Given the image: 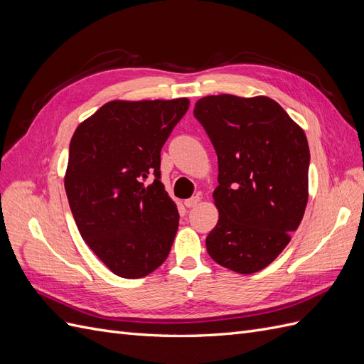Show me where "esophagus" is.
Segmentation results:
<instances>
[{
  "mask_svg": "<svg viewBox=\"0 0 364 364\" xmlns=\"http://www.w3.org/2000/svg\"><path fill=\"white\" fill-rule=\"evenodd\" d=\"M200 203V196H193L190 199L185 200V206L186 208H194Z\"/></svg>",
  "mask_w": 364,
  "mask_h": 364,
  "instance_id": "obj_1",
  "label": "esophagus"
}]
</instances>
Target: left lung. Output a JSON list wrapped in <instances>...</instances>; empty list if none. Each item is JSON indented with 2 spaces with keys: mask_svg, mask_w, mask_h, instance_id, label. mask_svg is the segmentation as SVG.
<instances>
[{
  "mask_svg": "<svg viewBox=\"0 0 364 364\" xmlns=\"http://www.w3.org/2000/svg\"><path fill=\"white\" fill-rule=\"evenodd\" d=\"M218 159V222L206 237L217 264L241 274L267 267L301 225L310 149L304 130L269 97L208 95L194 106Z\"/></svg>",
  "mask_w": 364,
  "mask_h": 364,
  "instance_id": "left-lung-1",
  "label": "left lung"
}]
</instances>
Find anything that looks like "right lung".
Returning <instances> with one entry per match:
<instances>
[{
    "label": "right lung",
    "instance_id": "add662e5",
    "mask_svg": "<svg viewBox=\"0 0 364 364\" xmlns=\"http://www.w3.org/2000/svg\"><path fill=\"white\" fill-rule=\"evenodd\" d=\"M188 107V98L114 100L71 138L65 173L71 213L86 245L117 277H147L168 257L179 213L159 181L161 149Z\"/></svg>",
    "mask_w": 364,
    "mask_h": 364
}]
</instances>
